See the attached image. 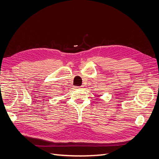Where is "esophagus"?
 <instances>
[{
  "label": "esophagus",
  "instance_id": "obj_1",
  "mask_svg": "<svg viewBox=\"0 0 159 159\" xmlns=\"http://www.w3.org/2000/svg\"><path fill=\"white\" fill-rule=\"evenodd\" d=\"M75 88L76 89H82L83 88V86H80V87H77V86H76Z\"/></svg>",
  "mask_w": 159,
  "mask_h": 159
}]
</instances>
